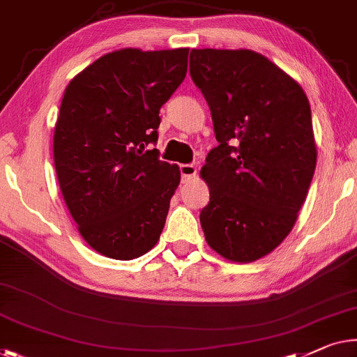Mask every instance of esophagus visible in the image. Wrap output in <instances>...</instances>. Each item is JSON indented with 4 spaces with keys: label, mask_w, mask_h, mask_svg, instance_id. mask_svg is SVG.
<instances>
[{
    "label": "esophagus",
    "mask_w": 357,
    "mask_h": 357,
    "mask_svg": "<svg viewBox=\"0 0 357 357\" xmlns=\"http://www.w3.org/2000/svg\"><path fill=\"white\" fill-rule=\"evenodd\" d=\"M180 174H182L183 183H188L190 180H193L196 177V167L193 164H182V166H180Z\"/></svg>",
    "instance_id": "1"
}]
</instances>
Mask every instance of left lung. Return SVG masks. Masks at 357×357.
Listing matches in <instances>:
<instances>
[{
	"label": "left lung",
	"mask_w": 357,
	"mask_h": 357,
	"mask_svg": "<svg viewBox=\"0 0 357 357\" xmlns=\"http://www.w3.org/2000/svg\"><path fill=\"white\" fill-rule=\"evenodd\" d=\"M190 75L213 116L215 146L201 177L206 241L252 262L290 234L317 162L311 106L296 80L251 50H191Z\"/></svg>",
	"instance_id": "1"
}]
</instances>
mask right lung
Masks as SVG:
<instances>
[{
  "label": "right lung",
  "instance_id": "right-lung-1",
  "mask_svg": "<svg viewBox=\"0 0 357 357\" xmlns=\"http://www.w3.org/2000/svg\"><path fill=\"white\" fill-rule=\"evenodd\" d=\"M188 51H112L64 91L53 138L56 175L80 235L111 259L143 256L166 224L180 170L151 144L161 106L187 75Z\"/></svg>",
  "mask_w": 357,
  "mask_h": 357
}]
</instances>
